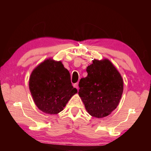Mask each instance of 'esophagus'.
<instances>
[{"label": "esophagus", "instance_id": "esophagus-1", "mask_svg": "<svg viewBox=\"0 0 151 151\" xmlns=\"http://www.w3.org/2000/svg\"><path fill=\"white\" fill-rule=\"evenodd\" d=\"M73 86H74V87H75V88L78 90V83L74 84Z\"/></svg>", "mask_w": 151, "mask_h": 151}]
</instances>
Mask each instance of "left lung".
<instances>
[{
	"label": "left lung",
	"mask_w": 151,
	"mask_h": 151,
	"mask_svg": "<svg viewBox=\"0 0 151 151\" xmlns=\"http://www.w3.org/2000/svg\"><path fill=\"white\" fill-rule=\"evenodd\" d=\"M88 75L79 82L78 94L92 116L103 118L116 108L123 91L119 71L107 59H94L86 68Z\"/></svg>",
	"instance_id": "8db88e82"
}]
</instances>
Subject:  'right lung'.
I'll list each match as a JSON object with an SVG mask.
<instances>
[{
  "mask_svg": "<svg viewBox=\"0 0 151 151\" xmlns=\"http://www.w3.org/2000/svg\"><path fill=\"white\" fill-rule=\"evenodd\" d=\"M29 89L40 111L55 114L62 111L77 93L73 88L68 70L60 61L47 59L36 67L29 79Z\"/></svg>",
  "mask_w": 151,
  "mask_h": 151,
  "instance_id": "add662e5",
  "label": "right lung"
}]
</instances>
